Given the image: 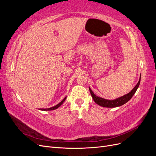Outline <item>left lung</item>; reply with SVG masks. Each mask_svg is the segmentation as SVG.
Masks as SVG:
<instances>
[{"label": "left lung", "instance_id": "left-lung-1", "mask_svg": "<svg viewBox=\"0 0 156 156\" xmlns=\"http://www.w3.org/2000/svg\"><path fill=\"white\" fill-rule=\"evenodd\" d=\"M140 77H141V75H140L139 82L137 83V84H136V86L131 90V92H129L128 94H126V95H124L120 98H118L115 99V100H106V99L97 96L96 94H94V93L92 91L91 88L90 87H89V90H90V94H91V96L93 98L94 101H95L98 105L101 106V107H108V108L120 107V106H122V105L125 104V103H127L128 101H129L131 99V98L133 97L134 94L136 92V90H137V88L139 87L140 82Z\"/></svg>", "mask_w": 156, "mask_h": 156}]
</instances>
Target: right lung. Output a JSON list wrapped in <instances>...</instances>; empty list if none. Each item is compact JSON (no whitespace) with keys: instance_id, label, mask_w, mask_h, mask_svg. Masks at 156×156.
<instances>
[{"instance_id":"right-lung-1","label":"right lung","mask_w":156,"mask_h":156,"mask_svg":"<svg viewBox=\"0 0 156 156\" xmlns=\"http://www.w3.org/2000/svg\"><path fill=\"white\" fill-rule=\"evenodd\" d=\"M66 97H65V98L63 99L62 101H61L58 103V104H57V105L54 106V107H51V108H40V110H41V111H53V110H55V109H56V108H58L62 104V103H64V101L66 100Z\"/></svg>"}]
</instances>
